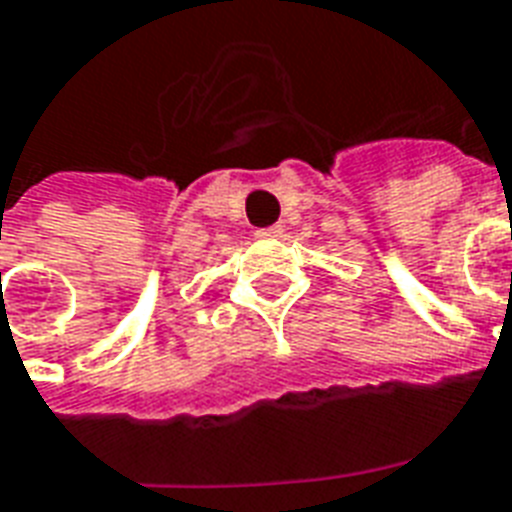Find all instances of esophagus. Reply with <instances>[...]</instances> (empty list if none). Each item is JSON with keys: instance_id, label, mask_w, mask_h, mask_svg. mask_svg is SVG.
<instances>
[{"instance_id": "34e87169", "label": "esophagus", "mask_w": 512, "mask_h": 512, "mask_svg": "<svg viewBox=\"0 0 512 512\" xmlns=\"http://www.w3.org/2000/svg\"><path fill=\"white\" fill-rule=\"evenodd\" d=\"M256 237H264V240H275V237H280V227H264L256 232Z\"/></svg>"}]
</instances>
